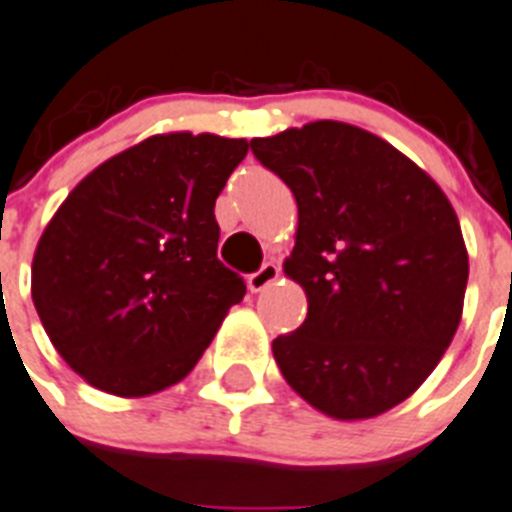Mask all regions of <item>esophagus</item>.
Returning <instances> with one entry per match:
<instances>
[{"label": "esophagus", "mask_w": 512, "mask_h": 512, "mask_svg": "<svg viewBox=\"0 0 512 512\" xmlns=\"http://www.w3.org/2000/svg\"><path fill=\"white\" fill-rule=\"evenodd\" d=\"M278 276H281V268H278L276 263H265L263 268L255 270V273H252V276L247 278L249 291H255V294H257V291L268 289L270 283L278 281Z\"/></svg>", "instance_id": "obj_1"}]
</instances>
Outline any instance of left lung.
Masks as SVG:
<instances>
[{
  "label": "left lung",
  "mask_w": 512,
  "mask_h": 512,
  "mask_svg": "<svg viewBox=\"0 0 512 512\" xmlns=\"http://www.w3.org/2000/svg\"><path fill=\"white\" fill-rule=\"evenodd\" d=\"M294 192L283 263L307 320L273 341L291 388L333 419L406 401L437 367L463 312L468 255L445 192L401 150L343 122L249 140Z\"/></svg>",
  "instance_id": "left-lung-1"
}]
</instances>
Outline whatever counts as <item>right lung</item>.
Returning a JSON list of instances; mask_svg holds the SVG:
<instances>
[{"label": "right lung", "instance_id": "1", "mask_svg": "<svg viewBox=\"0 0 512 512\" xmlns=\"http://www.w3.org/2000/svg\"><path fill=\"white\" fill-rule=\"evenodd\" d=\"M244 156L247 140L153 135L90 171L49 221L30 294L93 388L140 398L184 380L242 302L213 208Z\"/></svg>", "mask_w": 512, "mask_h": 512}]
</instances>
